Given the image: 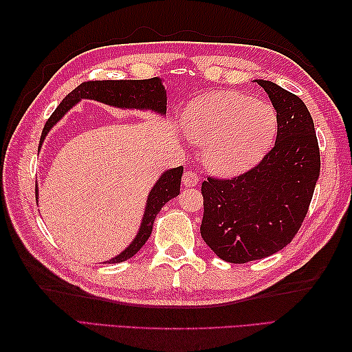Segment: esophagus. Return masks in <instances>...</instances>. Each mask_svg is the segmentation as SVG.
I'll list each match as a JSON object with an SVG mask.
<instances>
[{"instance_id": "34e87169", "label": "esophagus", "mask_w": 352, "mask_h": 352, "mask_svg": "<svg viewBox=\"0 0 352 352\" xmlns=\"http://www.w3.org/2000/svg\"><path fill=\"white\" fill-rule=\"evenodd\" d=\"M198 182L199 178L193 170H186L183 174V184L188 186V188H193V186L198 184Z\"/></svg>"}]
</instances>
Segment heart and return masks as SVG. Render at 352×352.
<instances>
[{
    "label": "heart",
    "mask_w": 352,
    "mask_h": 352,
    "mask_svg": "<svg viewBox=\"0 0 352 352\" xmlns=\"http://www.w3.org/2000/svg\"><path fill=\"white\" fill-rule=\"evenodd\" d=\"M271 104L239 92H213L186 109V134L203 145L206 168L219 177H234L263 159L276 136Z\"/></svg>",
    "instance_id": "1"
}]
</instances>
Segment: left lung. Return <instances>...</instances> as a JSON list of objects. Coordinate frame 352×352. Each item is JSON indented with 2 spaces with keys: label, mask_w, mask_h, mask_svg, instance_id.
Here are the masks:
<instances>
[{
  "label": "left lung",
  "mask_w": 352,
  "mask_h": 352,
  "mask_svg": "<svg viewBox=\"0 0 352 352\" xmlns=\"http://www.w3.org/2000/svg\"><path fill=\"white\" fill-rule=\"evenodd\" d=\"M276 111V139L261 163L233 180L201 186V236L219 258L248 263L292 242L307 214L320 172L315 124L309 109L286 89L254 80Z\"/></svg>",
  "instance_id": "obj_1"
}]
</instances>
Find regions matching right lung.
<instances>
[{
	"instance_id": "1",
	"label": "right lung",
	"mask_w": 352,
	"mask_h": 352,
	"mask_svg": "<svg viewBox=\"0 0 352 352\" xmlns=\"http://www.w3.org/2000/svg\"><path fill=\"white\" fill-rule=\"evenodd\" d=\"M92 100L106 104V106L121 109V110H140V111H151L154 115L164 116L166 115V101L168 95L164 91L163 80L160 77H154L149 80H106V81H86L78 87L74 89L71 94L65 96V100L58 104L54 113L50 116L43 126L41 145L43 144L45 138L52 130L60 119L68 113V111L76 107L80 101ZM183 166L166 169L162 172L159 180L154 183L148 193L144 216H142L139 231L134 236L130 245L118 256L111 257L104 261V263H121L131 258L145 242L151 236L155 216L159 214L162 207L168 203L169 199L178 197L180 193ZM36 201H39V188L36 186Z\"/></svg>"
}]
</instances>
